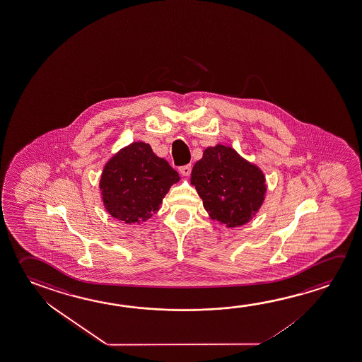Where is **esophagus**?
<instances>
[{"label": "esophagus", "mask_w": 362, "mask_h": 362, "mask_svg": "<svg viewBox=\"0 0 362 362\" xmlns=\"http://www.w3.org/2000/svg\"><path fill=\"white\" fill-rule=\"evenodd\" d=\"M179 172L184 177H189L190 173H192V165L188 164V165H184V167L179 168Z\"/></svg>", "instance_id": "34e87169"}]
</instances>
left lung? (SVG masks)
I'll list each match as a JSON object with an SVG mask.
<instances>
[{"label": "left lung", "mask_w": 362, "mask_h": 362, "mask_svg": "<svg viewBox=\"0 0 362 362\" xmlns=\"http://www.w3.org/2000/svg\"><path fill=\"white\" fill-rule=\"evenodd\" d=\"M190 175L211 219L227 228L250 222L266 199L267 184L261 168L230 146L206 148Z\"/></svg>", "instance_id": "left-lung-1"}]
</instances>
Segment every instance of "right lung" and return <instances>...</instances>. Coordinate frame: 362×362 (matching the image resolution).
Segmentation results:
<instances>
[{"label": "right lung", "mask_w": 362, "mask_h": 362, "mask_svg": "<svg viewBox=\"0 0 362 362\" xmlns=\"http://www.w3.org/2000/svg\"><path fill=\"white\" fill-rule=\"evenodd\" d=\"M180 180L149 144L134 141L106 161L101 173V199L106 211L127 224L145 222L160 209L173 184Z\"/></svg>", "instance_id": "add662e5"}]
</instances>
